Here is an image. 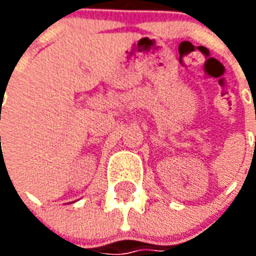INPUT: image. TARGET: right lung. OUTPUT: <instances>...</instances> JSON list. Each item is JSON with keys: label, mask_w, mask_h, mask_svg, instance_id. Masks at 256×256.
<instances>
[{"label": "right lung", "mask_w": 256, "mask_h": 256, "mask_svg": "<svg viewBox=\"0 0 256 256\" xmlns=\"http://www.w3.org/2000/svg\"><path fill=\"white\" fill-rule=\"evenodd\" d=\"M1 162H2V159H1Z\"/></svg>", "instance_id": "add662e5"}]
</instances>
